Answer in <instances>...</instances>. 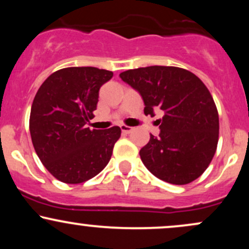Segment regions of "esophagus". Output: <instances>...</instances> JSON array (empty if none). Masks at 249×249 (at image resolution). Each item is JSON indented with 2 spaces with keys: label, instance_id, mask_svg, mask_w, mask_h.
<instances>
[{
  "label": "esophagus",
  "instance_id": "34e87169",
  "mask_svg": "<svg viewBox=\"0 0 249 249\" xmlns=\"http://www.w3.org/2000/svg\"><path fill=\"white\" fill-rule=\"evenodd\" d=\"M121 128H122V132L123 133H126V134H128L130 132H132V130H133V127L126 126V125H121Z\"/></svg>",
  "mask_w": 249,
  "mask_h": 249
}]
</instances>
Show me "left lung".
Listing matches in <instances>:
<instances>
[{"instance_id":"obj_1","label":"left lung","mask_w":249,"mask_h":249,"mask_svg":"<svg viewBox=\"0 0 249 249\" xmlns=\"http://www.w3.org/2000/svg\"><path fill=\"white\" fill-rule=\"evenodd\" d=\"M119 77L141 93L145 115L158 119L160 133L151 134L141 158L153 176L173 185L190 184L212 161L219 139V115L206 85L177 67L138 68Z\"/></svg>"}]
</instances>
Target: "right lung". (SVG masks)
I'll use <instances>...</instances> for the list:
<instances>
[{
    "label": "right lung",
    "mask_w": 249,
    "mask_h": 249,
    "mask_svg": "<svg viewBox=\"0 0 249 249\" xmlns=\"http://www.w3.org/2000/svg\"><path fill=\"white\" fill-rule=\"evenodd\" d=\"M112 71L93 67L64 68L43 82L31 105L29 128L39 160L65 184H81L107 165L119 126L90 130L99 89Z\"/></svg>",
    "instance_id": "obj_1"
}]
</instances>
